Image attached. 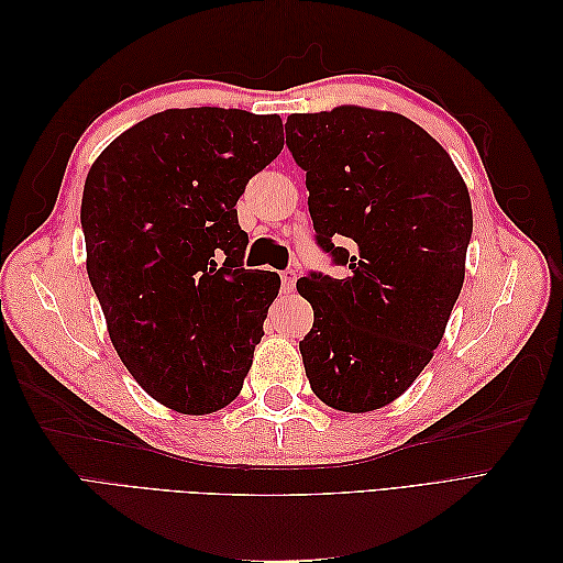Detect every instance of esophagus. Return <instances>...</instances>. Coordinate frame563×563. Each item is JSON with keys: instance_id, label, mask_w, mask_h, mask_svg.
<instances>
[{"instance_id": "esophagus-1", "label": "esophagus", "mask_w": 563, "mask_h": 563, "mask_svg": "<svg viewBox=\"0 0 563 563\" xmlns=\"http://www.w3.org/2000/svg\"><path fill=\"white\" fill-rule=\"evenodd\" d=\"M279 277H282V288H284V291H286V294L294 291V286H296V282H298V272H296V269H284Z\"/></svg>"}]
</instances>
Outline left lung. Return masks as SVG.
I'll list each match as a JSON object with an SVG mask.
<instances>
[{
    "label": "left lung",
    "instance_id": "8db88e82",
    "mask_svg": "<svg viewBox=\"0 0 563 563\" xmlns=\"http://www.w3.org/2000/svg\"><path fill=\"white\" fill-rule=\"evenodd\" d=\"M317 244L347 275L298 282L314 323L300 340L314 395L366 413L413 385L465 282L472 203L449 152L411 119L360 106L291 114ZM345 241L349 249L338 247Z\"/></svg>",
    "mask_w": 563,
    "mask_h": 563
}]
</instances>
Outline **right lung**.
<instances>
[{
  "label": "right lung",
  "mask_w": 563,
  "mask_h": 563,
  "mask_svg": "<svg viewBox=\"0 0 563 563\" xmlns=\"http://www.w3.org/2000/svg\"><path fill=\"white\" fill-rule=\"evenodd\" d=\"M282 147L279 114L164 110L114 139L84 183L87 272L112 345L178 413L242 391L282 282L244 269L236 199Z\"/></svg>",
  "instance_id": "obj_1"
}]
</instances>
